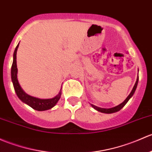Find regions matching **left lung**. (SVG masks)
<instances>
[{"instance_id":"left-lung-1","label":"left lung","mask_w":152,"mask_h":152,"mask_svg":"<svg viewBox=\"0 0 152 152\" xmlns=\"http://www.w3.org/2000/svg\"><path fill=\"white\" fill-rule=\"evenodd\" d=\"M138 79H139V77H137V80L135 81V85H134L133 88H132V91H131V92L130 93V95L127 96V98L125 99V100H124V102H122L121 104L116 105V106L114 107V108H100V107H97V106H95V105H92V106L94 108H95V110H97V111H100V112H102V113H105V114H112V113H115V112H117V111H119V110H121L123 107L124 106V105H126V103L128 102V100H130V99L132 97V95H133L134 92H135V89L137 88V85H138Z\"/></svg>"}]
</instances>
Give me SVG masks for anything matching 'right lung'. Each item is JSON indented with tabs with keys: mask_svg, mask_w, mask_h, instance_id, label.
<instances>
[{
	"mask_svg": "<svg viewBox=\"0 0 152 152\" xmlns=\"http://www.w3.org/2000/svg\"><path fill=\"white\" fill-rule=\"evenodd\" d=\"M19 44L16 47L15 50H14V55H13V63L12 65V81L14 85V90H15L16 94H17V97L22 100L23 103H26L28 105H30L31 108L33 109L36 110V111H46V110H49L50 108H53L55 105L57 104L58 100H60V96H61V89H60V92L57 96H55L53 98L50 99H39L37 97H32L30 95H28L24 92L23 89L20 87V84H19L18 79H17V49L19 47Z\"/></svg>",
	"mask_w": 152,
	"mask_h": 152,
	"instance_id": "1",
	"label": "right lung"
}]
</instances>
